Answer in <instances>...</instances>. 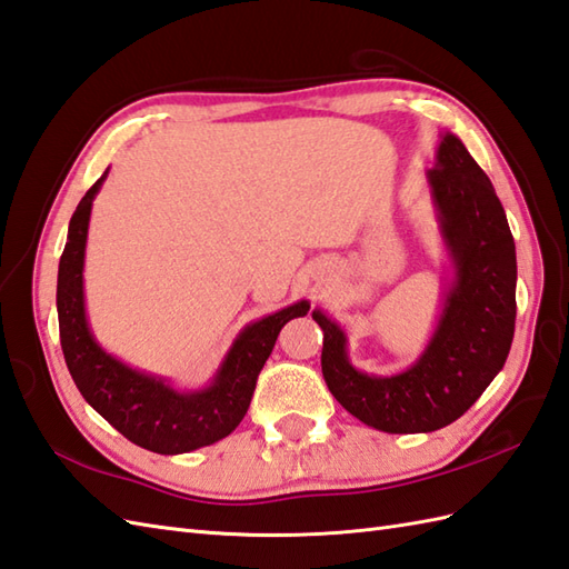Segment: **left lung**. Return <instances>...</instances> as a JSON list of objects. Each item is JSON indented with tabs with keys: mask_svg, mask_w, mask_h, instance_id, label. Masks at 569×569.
Instances as JSON below:
<instances>
[{
	"mask_svg": "<svg viewBox=\"0 0 569 569\" xmlns=\"http://www.w3.org/2000/svg\"><path fill=\"white\" fill-rule=\"evenodd\" d=\"M427 181L456 279L417 363L398 376L361 373L349 363L339 325L312 312L325 332L329 392L363 425L388 433H427L463 417L505 366L517 320V247L492 181L451 133L441 138Z\"/></svg>",
	"mask_w": 569,
	"mask_h": 569,
	"instance_id": "8db88e82",
	"label": "left lung"
}]
</instances>
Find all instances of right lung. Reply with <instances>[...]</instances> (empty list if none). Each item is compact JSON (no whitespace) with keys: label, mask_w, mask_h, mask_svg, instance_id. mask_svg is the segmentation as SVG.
<instances>
[{"label":"right lung","mask_w":569,"mask_h":569,"mask_svg":"<svg viewBox=\"0 0 569 569\" xmlns=\"http://www.w3.org/2000/svg\"><path fill=\"white\" fill-rule=\"evenodd\" d=\"M106 174L109 169L79 201L60 257L58 322L64 363L82 398L128 441L162 456L189 453L224 439L240 425L281 327L293 317L308 315L310 302L300 300L247 325L224 356L213 382L203 390L179 392L164 378L140 373L113 359L97 345L89 329L82 279L91 201Z\"/></svg>","instance_id":"obj_1"}]
</instances>
